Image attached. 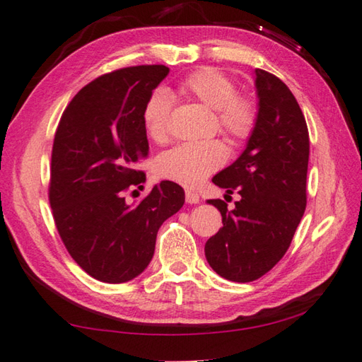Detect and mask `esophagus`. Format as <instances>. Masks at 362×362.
<instances>
[{
    "instance_id": "esophagus-1",
    "label": "esophagus",
    "mask_w": 362,
    "mask_h": 362,
    "mask_svg": "<svg viewBox=\"0 0 362 362\" xmlns=\"http://www.w3.org/2000/svg\"><path fill=\"white\" fill-rule=\"evenodd\" d=\"M185 199H187L188 204H199L201 197H199V194H197V191L187 189L185 191Z\"/></svg>"
}]
</instances>
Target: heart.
Masks as SVG:
<instances>
[{"instance_id":"1","label":"heart","mask_w":362,"mask_h":362,"mask_svg":"<svg viewBox=\"0 0 362 362\" xmlns=\"http://www.w3.org/2000/svg\"><path fill=\"white\" fill-rule=\"evenodd\" d=\"M182 95L215 110L218 129L233 143H243L257 124V106L252 98L237 92L233 78L216 67H202L187 75L177 86ZM173 100L166 90L158 89L147 98L143 110L146 132L152 139L166 141L171 132ZM228 157L218 139L197 141L175 146L161 155L157 173L165 179L194 187L221 168Z\"/></svg>"}]
</instances>
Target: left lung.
<instances>
[{
    "mask_svg": "<svg viewBox=\"0 0 362 362\" xmlns=\"http://www.w3.org/2000/svg\"><path fill=\"white\" fill-rule=\"evenodd\" d=\"M257 124L235 163L211 182L242 199L221 211L223 228L205 243V257L224 279L251 282L287 252L306 210L309 132L303 111L278 76L256 69Z\"/></svg>",
    "mask_w": 362,
    "mask_h": 362,
    "instance_id": "obj_1",
    "label": "left lung"
}]
</instances>
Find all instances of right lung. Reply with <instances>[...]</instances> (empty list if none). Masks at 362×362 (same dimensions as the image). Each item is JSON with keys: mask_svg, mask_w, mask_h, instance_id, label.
I'll return each instance as SVG.
<instances>
[{"mask_svg": "<svg viewBox=\"0 0 362 362\" xmlns=\"http://www.w3.org/2000/svg\"><path fill=\"white\" fill-rule=\"evenodd\" d=\"M169 69L161 64L115 70L72 98L56 129L48 199L56 229L72 259L92 278L127 282L153 257L160 226L182 209L185 193L165 180L136 205V169L148 155L143 110ZM136 191V189H134Z\"/></svg>", "mask_w": 362, "mask_h": 362, "instance_id": "right-lung-1", "label": "right lung"}]
</instances>
